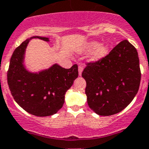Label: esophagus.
Returning a JSON list of instances; mask_svg holds the SVG:
<instances>
[{"label": "esophagus", "mask_w": 149, "mask_h": 149, "mask_svg": "<svg viewBox=\"0 0 149 149\" xmlns=\"http://www.w3.org/2000/svg\"><path fill=\"white\" fill-rule=\"evenodd\" d=\"M84 67L82 65H79L78 66V74H79V75L81 76L82 74V72H83Z\"/></svg>", "instance_id": "34e87169"}]
</instances>
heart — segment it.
<instances>
[{"mask_svg":"<svg viewBox=\"0 0 149 149\" xmlns=\"http://www.w3.org/2000/svg\"><path fill=\"white\" fill-rule=\"evenodd\" d=\"M90 55V61L92 62H98L103 60L110 52V45L107 43L99 44L97 41L89 42L86 44L84 49L85 52H89L92 51Z\"/></svg>","mask_w":149,"mask_h":149,"instance_id":"obj_1","label":"heart"}]
</instances>
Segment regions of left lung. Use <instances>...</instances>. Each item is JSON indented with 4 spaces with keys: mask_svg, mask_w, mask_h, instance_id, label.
<instances>
[{
    "mask_svg": "<svg viewBox=\"0 0 149 149\" xmlns=\"http://www.w3.org/2000/svg\"><path fill=\"white\" fill-rule=\"evenodd\" d=\"M89 107L100 116L118 113L138 93L141 71L137 50L120 42L104 59L87 64L82 72Z\"/></svg>",
    "mask_w": 149,
    "mask_h": 149,
    "instance_id": "1",
    "label": "left lung"
}]
</instances>
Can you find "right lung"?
<instances>
[{
	"mask_svg": "<svg viewBox=\"0 0 149 149\" xmlns=\"http://www.w3.org/2000/svg\"><path fill=\"white\" fill-rule=\"evenodd\" d=\"M49 42V39L33 36L14 50L7 72V83L17 104L29 113L48 116L62 107L65 95L78 76L77 65L66 69L58 64L39 72H29L24 65L26 49L32 39Z\"/></svg>",
	"mask_w": 149,
	"mask_h": 149,
	"instance_id": "add662e5",
	"label": "right lung"
}]
</instances>
